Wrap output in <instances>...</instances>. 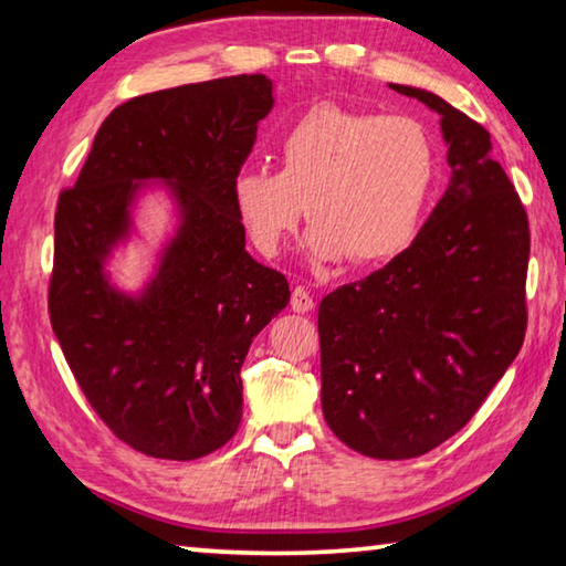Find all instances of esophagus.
<instances>
[{
	"label": "esophagus",
	"mask_w": 566,
	"mask_h": 566,
	"mask_svg": "<svg viewBox=\"0 0 566 566\" xmlns=\"http://www.w3.org/2000/svg\"><path fill=\"white\" fill-rule=\"evenodd\" d=\"M292 310L300 312V314H306V312L314 310L312 294L306 292L304 286H294V292H292Z\"/></svg>",
	"instance_id": "esophagus-1"
}]
</instances>
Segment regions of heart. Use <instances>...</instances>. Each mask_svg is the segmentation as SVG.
<instances>
[{
  "instance_id": "heart-1",
  "label": "heart",
  "mask_w": 566,
  "mask_h": 566,
  "mask_svg": "<svg viewBox=\"0 0 566 566\" xmlns=\"http://www.w3.org/2000/svg\"><path fill=\"white\" fill-rule=\"evenodd\" d=\"M276 171H239L232 197L262 254L282 249L296 222L314 224L322 260L381 264L411 244L437 179V147L411 117L324 102L302 114L274 147Z\"/></svg>"
}]
</instances>
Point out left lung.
I'll return each mask as SVG.
<instances>
[{
  "label": "left lung",
  "instance_id": "8db88e82",
  "mask_svg": "<svg viewBox=\"0 0 566 566\" xmlns=\"http://www.w3.org/2000/svg\"><path fill=\"white\" fill-rule=\"evenodd\" d=\"M391 90L442 117L452 179L405 252L322 300V411L354 452L415 459L476 415L522 349L530 219L482 124Z\"/></svg>",
  "mask_w": 566,
  "mask_h": 566
}]
</instances>
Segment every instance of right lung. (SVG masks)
I'll return each mask as SVG.
<instances>
[{
    "mask_svg": "<svg viewBox=\"0 0 566 566\" xmlns=\"http://www.w3.org/2000/svg\"><path fill=\"white\" fill-rule=\"evenodd\" d=\"M272 104L264 74L124 102L56 202L52 329L92 409L134 452L189 462L224 447L242 419L249 344L290 304L284 274L244 249L232 197ZM147 178L172 185L182 222L134 301L106 282L103 260Z\"/></svg>",
    "mask_w": 566,
    "mask_h": 566,
    "instance_id": "1",
    "label": "right lung"
}]
</instances>
